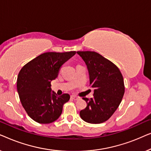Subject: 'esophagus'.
Wrapping results in <instances>:
<instances>
[{
	"label": "esophagus",
	"mask_w": 151,
	"mask_h": 151,
	"mask_svg": "<svg viewBox=\"0 0 151 151\" xmlns=\"http://www.w3.org/2000/svg\"><path fill=\"white\" fill-rule=\"evenodd\" d=\"M71 98L72 99V100H79V99H80L79 97L74 96V95H72V96H71Z\"/></svg>",
	"instance_id": "34e87169"
}]
</instances>
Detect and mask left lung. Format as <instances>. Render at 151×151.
Instances as JSON below:
<instances>
[{"mask_svg":"<svg viewBox=\"0 0 151 151\" xmlns=\"http://www.w3.org/2000/svg\"><path fill=\"white\" fill-rule=\"evenodd\" d=\"M87 67L89 86L94 88L93 98H83L87 106L80 115L86 122L100 124L110 118L118 108L124 94L120 71L112 62L95 51H77Z\"/></svg>","mask_w":151,"mask_h":151,"instance_id":"left-lung-1","label":"left lung"}]
</instances>
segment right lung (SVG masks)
Returning a JSON list of instances; mask_svg holds the SVG:
<instances>
[{
  "label": "right lung",
  "instance_id": "obj_1",
  "mask_svg": "<svg viewBox=\"0 0 151 151\" xmlns=\"http://www.w3.org/2000/svg\"><path fill=\"white\" fill-rule=\"evenodd\" d=\"M76 53H44L20 71L17 78L18 96L27 113L36 122L49 124L60 116L63 104L69 100L70 96L65 93L58 96L51 90V82L58 77L61 66Z\"/></svg>",
  "mask_w": 151,
  "mask_h": 151
}]
</instances>
